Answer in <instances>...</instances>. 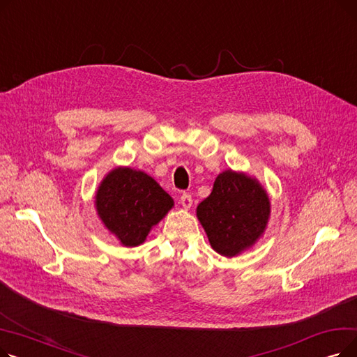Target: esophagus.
<instances>
[{
  "label": "esophagus",
  "mask_w": 357,
  "mask_h": 357,
  "mask_svg": "<svg viewBox=\"0 0 357 357\" xmlns=\"http://www.w3.org/2000/svg\"><path fill=\"white\" fill-rule=\"evenodd\" d=\"M179 202H181V205H182V208L190 210L191 205H192V198H191L190 194H182L181 198H179Z\"/></svg>",
  "instance_id": "esophagus-1"
}]
</instances>
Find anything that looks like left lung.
<instances>
[{
    "instance_id": "8db88e82",
    "label": "left lung",
    "mask_w": 357,
    "mask_h": 357,
    "mask_svg": "<svg viewBox=\"0 0 357 357\" xmlns=\"http://www.w3.org/2000/svg\"><path fill=\"white\" fill-rule=\"evenodd\" d=\"M197 218L211 248L221 256L234 257L265 234L271 199L256 178L227 169L215 178L211 194L198 204Z\"/></svg>"
}]
</instances>
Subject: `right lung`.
Returning a JSON list of instances; mask_svg holds the SVG:
<instances>
[{"label": "right lung", "instance_id": "obj_1", "mask_svg": "<svg viewBox=\"0 0 357 357\" xmlns=\"http://www.w3.org/2000/svg\"><path fill=\"white\" fill-rule=\"evenodd\" d=\"M174 205L172 197L152 176L130 166L111 169L96 192L101 222L126 248L144 243Z\"/></svg>", "mask_w": 357, "mask_h": 357}]
</instances>
